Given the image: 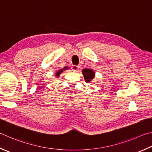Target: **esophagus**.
Masks as SVG:
<instances>
[{"mask_svg": "<svg viewBox=\"0 0 152 152\" xmlns=\"http://www.w3.org/2000/svg\"><path fill=\"white\" fill-rule=\"evenodd\" d=\"M72 71H73L75 72H78L79 69V66L77 65H73L71 67Z\"/></svg>", "mask_w": 152, "mask_h": 152, "instance_id": "obj_1", "label": "esophagus"}]
</instances>
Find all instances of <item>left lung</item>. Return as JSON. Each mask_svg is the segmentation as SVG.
Wrapping results in <instances>:
<instances>
[{"instance_id": "left-lung-1", "label": "left lung", "mask_w": 152, "mask_h": 152, "mask_svg": "<svg viewBox=\"0 0 152 152\" xmlns=\"http://www.w3.org/2000/svg\"><path fill=\"white\" fill-rule=\"evenodd\" d=\"M82 73L83 74L85 80H86V82H90L95 77V73L94 72V71L91 70V69H83Z\"/></svg>"}]
</instances>
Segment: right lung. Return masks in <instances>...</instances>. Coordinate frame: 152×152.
Segmentation results:
<instances>
[{
  "mask_svg": "<svg viewBox=\"0 0 152 152\" xmlns=\"http://www.w3.org/2000/svg\"><path fill=\"white\" fill-rule=\"evenodd\" d=\"M63 70V69H61V70L60 71H58L57 72V73H56V76H57V77H58V76H59V74L61 73V72H62Z\"/></svg>",
  "mask_w": 152,
  "mask_h": 152,
  "instance_id": "add662e5",
  "label": "right lung"
}]
</instances>
